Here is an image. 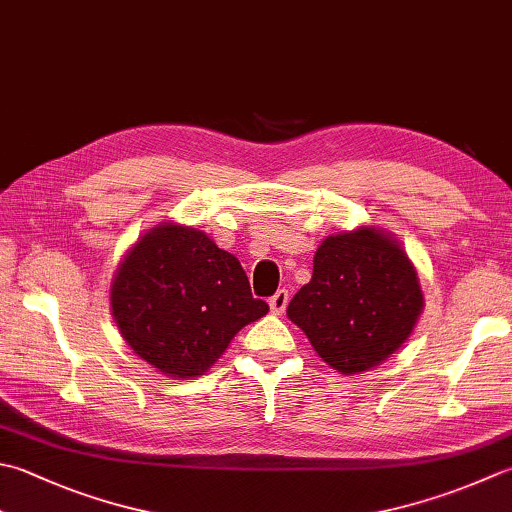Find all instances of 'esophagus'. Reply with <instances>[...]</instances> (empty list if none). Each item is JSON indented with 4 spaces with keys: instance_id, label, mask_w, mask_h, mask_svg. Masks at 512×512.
<instances>
[{
    "instance_id": "34e87169",
    "label": "esophagus",
    "mask_w": 512,
    "mask_h": 512,
    "mask_svg": "<svg viewBox=\"0 0 512 512\" xmlns=\"http://www.w3.org/2000/svg\"><path fill=\"white\" fill-rule=\"evenodd\" d=\"M270 310H273L275 315H282L284 310H286V306H288V290L286 288H279L277 293L270 297Z\"/></svg>"
}]
</instances>
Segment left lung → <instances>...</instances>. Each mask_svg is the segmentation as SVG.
<instances>
[{"mask_svg":"<svg viewBox=\"0 0 512 512\" xmlns=\"http://www.w3.org/2000/svg\"><path fill=\"white\" fill-rule=\"evenodd\" d=\"M424 310L415 264L384 228L357 226L326 237L313 277L286 315L339 375H359L402 348Z\"/></svg>","mask_w":512,"mask_h":512,"instance_id":"8db88e82","label":"left lung"}]
</instances>
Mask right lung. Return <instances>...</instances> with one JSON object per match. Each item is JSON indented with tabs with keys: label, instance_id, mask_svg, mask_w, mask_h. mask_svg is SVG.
<instances>
[{
	"label": "right lung",
	"instance_id": "right-lung-1",
	"mask_svg": "<svg viewBox=\"0 0 512 512\" xmlns=\"http://www.w3.org/2000/svg\"><path fill=\"white\" fill-rule=\"evenodd\" d=\"M110 313L133 353L159 373H208L233 337L268 313L235 255L197 228L159 222L126 250Z\"/></svg>",
	"mask_w": 512,
	"mask_h": 512
}]
</instances>
